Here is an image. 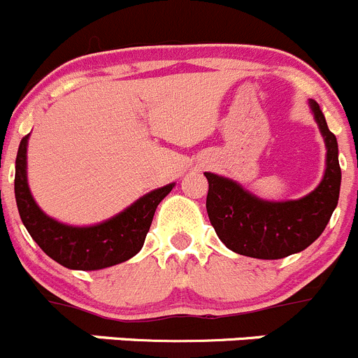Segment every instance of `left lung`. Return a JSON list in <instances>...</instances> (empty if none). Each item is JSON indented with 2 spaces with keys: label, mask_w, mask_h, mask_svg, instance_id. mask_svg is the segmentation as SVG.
Segmentation results:
<instances>
[{
  "label": "left lung",
  "mask_w": 358,
  "mask_h": 358,
  "mask_svg": "<svg viewBox=\"0 0 358 358\" xmlns=\"http://www.w3.org/2000/svg\"><path fill=\"white\" fill-rule=\"evenodd\" d=\"M309 106L327 146L325 175L313 192L295 201H265L233 180L205 173L208 219L217 236L236 255L286 258L309 247L329 224L339 199V150L318 102L309 100Z\"/></svg>",
  "instance_id": "obj_1"
}]
</instances>
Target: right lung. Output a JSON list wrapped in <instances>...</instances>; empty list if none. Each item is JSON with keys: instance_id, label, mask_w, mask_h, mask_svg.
Returning a JSON list of instances; mask_svg holds the SVG:
<instances>
[{"instance_id": "1", "label": "right lung", "mask_w": 358, "mask_h": 358, "mask_svg": "<svg viewBox=\"0 0 358 358\" xmlns=\"http://www.w3.org/2000/svg\"><path fill=\"white\" fill-rule=\"evenodd\" d=\"M28 136L21 139L15 159V201L19 215L40 249L70 270H100L136 256L145 243L153 213L175 183L152 190L118 215L95 226H69L43 213L28 187L26 150Z\"/></svg>"}]
</instances>
